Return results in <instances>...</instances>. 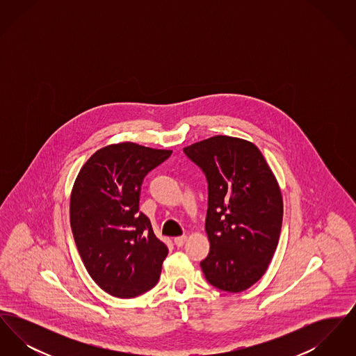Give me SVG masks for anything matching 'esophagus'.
<instances>
[{
  "mask_svg": "<svg viewBox=\"0 0 356 356\" xmlns=\"http://www.w3.org/2000/svg\"><path fill=\"white\" fill-rule=\"evenodd\" d=\"M186 236H177L175 237V244L177 245V247H183L184 245V243H186Z\"/></svg>",
  "mask_w": 356,
  "mask_h": 356,
  "instance_id": "obj_1",
  "label": "esophagus"
}]
</instances>
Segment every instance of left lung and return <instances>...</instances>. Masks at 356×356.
<instances>
[{
	"label": "left lung",
	"instance_id": "left-lung-1",
	"mask_svg": "<svg viewBox=\"0 0 356 356\" xmlns=\"http://www.w3.org/2000/svg\"><path fill=\"white\" fill-rule=\"evenodd\" d=\"M208 183L205 231L209 254L200 263L209 284L241 292L268 268L283 221L280 188L257 147L215 136L184 148Z\"/></svg>",
	"mask_w": 356,
	"mask_h": 356
}]
</instances>
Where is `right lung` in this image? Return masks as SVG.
<instances>
[{
  "mask_svg": "<svg viewBox=\"0 0 356 356\" xmlns=\"http://www.w3.org/2000/svg\"><path fill=\"white\" fill-rule=\"evenodd\" d=\"M172 151L121 143L95 153L70 196V227L85 268L99 287L121 299L159 282L167 245L138 211L144 177Z\"/></svg>",
  "mask_w": 356,
  "mask_h": 356,
  "instance_id": "obj_1",
  "label": "right lung"
}]
</instances>
